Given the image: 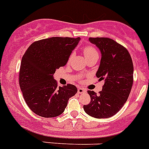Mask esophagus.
Segmentation results:
<instances>
[{"label": "esophagus", "mask_w": 149, "mask_h": 149, "mask_svg": "<svg viewBox=\"0 0 149 149\" xmlns=\"http://www.w3.org/2000/svg\"><path fill=\"white\" fill-rule=\"evenodd\" d=\"M86 92V89H84V88H81V87H78V89H77V93H79V94H83V93H85Z\"/></svg>", "instance_id": "esophagus-1"}]
</instances>
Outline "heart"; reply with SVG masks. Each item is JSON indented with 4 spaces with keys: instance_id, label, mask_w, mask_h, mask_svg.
<instances>
[{
    "instance_id": "b5f03b06",
    "label": "heart",
    "mask_w": 149,
    "mask_h": 149,
    "mask_svg": "<svg viewBox=\"0 0 149 149\" xmlns=\"http://www.w3.org/2000/svg\"><path fill=\"white\" fill-rule=\"evenodd\" d=\"M84 53L85 56H86V58L87 57H89V56H94V55H98V52L93 48V46H89L87 45L86 46L85 48H84ZM72 56H70V58Z\"/></svg>"
}]
</instances>
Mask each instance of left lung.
<instances>
[{
	"label": "left lung",
	"instance_id": "8db88e82",
	"mask_svg": "<svg viewBox=\"0 0 149 149\" xmlns=\"http://www.w3.org/2000/svg\"><path fill=\"white\" fill-rule=\"evenodd\" d=\"M89 41L101 51L96 77L99 81L104 80V84L98 95L87 91L91 101L84 105V110L96 119L110 118L122 109L131 93L134 80L132 59L124 46L110 38H89Z\"/></svg>",
	"mask_w": 149,
	"mask_h": 149
}]
</instances>
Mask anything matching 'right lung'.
<instances>
[{
	"label": "right lung",
	"instance_id": "add662e5",
	"mask_svg": "<svg viewBox=\"0 0 149 149\" xmlns=\"http://www.w3.org/2000/svg\"><path fill=\"white\" fill-rule=\"evenodd\" d=\"M81 38L51 37L36 41L21 63L19 85L24 99L36 115L52 118L62 114L68 99L77 93L72 84L57 86L54 74L68 62Z\"/></svg>",
	"mask_w": 149,
	"mask_h": 149
}]
</instances>
